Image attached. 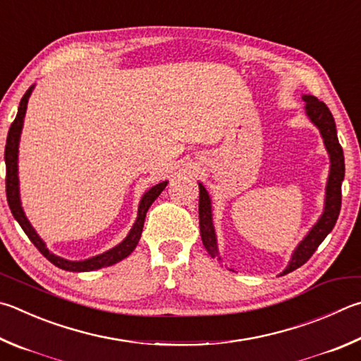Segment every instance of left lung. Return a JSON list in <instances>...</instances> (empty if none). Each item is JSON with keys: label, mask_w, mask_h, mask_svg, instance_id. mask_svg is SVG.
Wrapping results in <instances>:
<instances>
[{"label": "left lung", "mask_w": 361, "mask_h": 361, "mask_svg": "<svg viewBox=\"0 0 361 361\" xmlns=\"http://www.w3.org/2000/svg\"><path fill=\"white\" fill-rule=\"evenodd\" d=\"M306 102V114L311 118V121L319 128L320 134L324 137L326 152L330 154L331 167H330V176L329 185H326V195H325V212L322 218L317 221V224L311 228V232L306 235V238L301 241L298 247L295 249L292 255V260L289 267L286 268L283 274L290 273L297 270L298 267L306 264L311 259V255L316 252L319 245L325 240L333 227H335L339 209H341V185L344 180V153L343 147L339 145L338 134H336V124L335 118H333L330 109L325 106L322 101H319L314 96H303ZM199 226H200V235L203 246L208 251L212 257H221L218 255V246H216V235L212 222V202H209L207 189L199 183Z\"/></svg>", "instance_id": "obj_1"}]
</instances>
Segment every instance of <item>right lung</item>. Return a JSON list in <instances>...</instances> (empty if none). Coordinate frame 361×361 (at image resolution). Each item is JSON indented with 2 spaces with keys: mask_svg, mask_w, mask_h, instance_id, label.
Segmentation results:
<instances>
[{
  "mask_svg": "<svg viewBox=\"0 0 361 361\" xmlns=\"http://www.w3.org/2000/svg\"><path fill=\"white\" fill-rule=\"evenodd\" d=\"M35 87H30L28 91L23 94L20 106H18V112L16 120L12 121L9 133H8V140H6V149H4V161H6V197H8V203L12 214L17 219L18 224L23 228V232L28 235V238L31 240V243L35 245L39 252H41L45 259L51 262L55 267L61 268V270H68V271H91V270H99V268L104 267H110L120 262L123 259H126L128 255L134 251L137 243H139L140 235L143 231V222H145V216L148 208L152 207V203L156 200V197L164 191V188L167 186V181H162L159 185L153 186L149 191L145 192L140 205H139V216H137V221L134 227L130 228V232L126 238H124L120 245L110 249V251L104 252L101 255H96L93 259L88 260H82V262H71L66 259L58 257V255L49 252V249L45 247L44 241L39 238V235L36 233L35 228L31 227V224L26 219V216L22 209L20 205V197H18V176H17V156H18V140H20V133H22V126H23V116L26 112V104H28V97L31 94V91Z\"/></svg>",
  "mask_w": 361,
  "mask_h": 361,
  "instance_id": "add662e5",
  "label": "right lung"
}]
</instances>
